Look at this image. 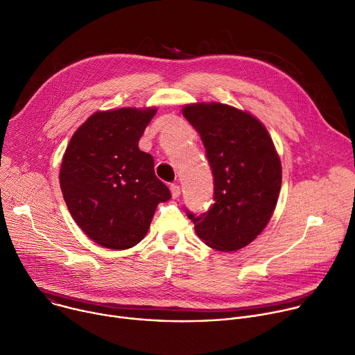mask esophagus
<instances>
[{
	"label": "esophagus",
	"instance_id": "1",
	"mask_svg": "<svg viewBox=\"0 0 355 355\" xmlns=\"http://www.w3.org/2000/svg\"><path fill=\"white\" fill-rule=\"evenodd\" d=\"M170 191H171L173 198H178L180 193H181V188H180V185H177V184H171V185H170Z\"/></svg>",
	"mask_w": 355,
	"mask_h": 355
}]
</instances>
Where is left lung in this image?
Here are the masks:
<instances>
[{
	"instance_id": "obj_1",
	"label": "left lung",
	"mask_w": 355,
	"mask_h": 355,
	"mask_svg": "<svg viewBox=\"0 0 355 355\" xmlns=\"http://www.w3.org/2000/svg\"><path fill=\"white\" fill-rule=\"evenodd\" d=\"M182 115L200 135L214 175L215 204L202 215L187 211L200 240L236 251L254 240L275 209L282 173L264 125L225 104H193Z\"/></svg>"
}]
</instances>
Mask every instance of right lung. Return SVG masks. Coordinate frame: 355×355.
Instances as JSON below:
<instances>
[{
  "label": "right lung",
  "mask_w": 355,
  "mask_h": 355,
  "mask_svg": "<svg viewBox=\"0 0 355 355\" xmlns=\"http://www.w3.org/2000/svg\"><path fill=\"white\" fill-rule=\"evenodd\" d=\"M156 108L96 112L73 135L60 168L66 205L81 230L111 250L136 245L156 208L171 198L155 174V160L139 148Z\"/></svg>",
  "instance_id": "obj_1"
}]
</instances>
